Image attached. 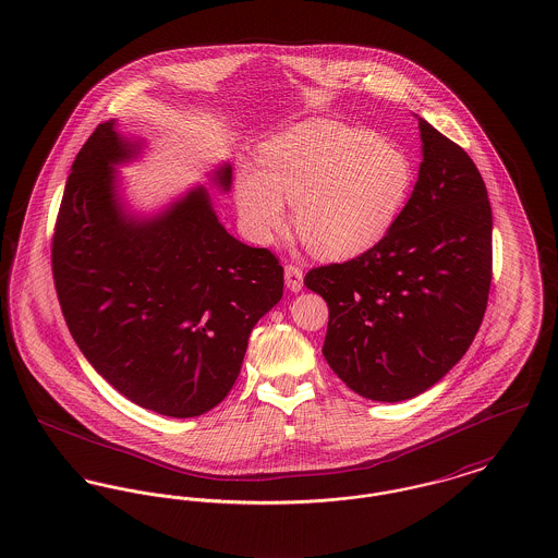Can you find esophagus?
I'll list each match as a JSON object with an SVG mask.
<instances>
[{"label":"esophagus","instance_id":"1","mask_svg":"<svg viewBox=\"0 0 558 558\" xmlns=\"http://www.w3.org/2000/svg\"><path fill=\"white\" fill-rule=\"evenodd\" d=\"M284 282H287V289L293 291V293H300L303 289V271H301L298 265H287L284 267Z\"/></svg>","mask_w":558,"mask_h":558}]
</instances>
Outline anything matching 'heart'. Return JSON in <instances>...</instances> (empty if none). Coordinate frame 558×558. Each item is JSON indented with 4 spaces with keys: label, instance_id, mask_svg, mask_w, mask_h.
I'll return each instance as SVG.
<instances>
[{
    "label": "heart",
    "instance_id": "b5f03b06",
    "mask_svg": "<svg viewBox=\"0 0 558 558\" xmlns=\"http://www.w3.org/2000/svg\"><path fill=\"white\" fill-rule=\"evenodd\" d=\"M260 166H242L235 202L246 233L269 244L287 225V202L301 240L323 258L363 255L403 213L414 163L369 129L305 121L260 148Z\"/></svg>",
    "mask_w": 558,
    "mask_h": 558
}]
</instances>
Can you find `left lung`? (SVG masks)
Listing matches in <instances>:
<instances>
[{
  "mask_svg": "<svg viewBox=\"0 0 558 558\" xmlns=\"http://www.w3.org/2000/svg\"><path fill=\"white\" fill-rule=\"evenodd\" d=\"M418 128V180L385 240L303 280L329 305V367L361 397L388 403L425 392L463 359L493 278L484 180L459 144L425 119Z\"/></svg>",
  "mask_w": 558,
  "mask_h": 558,
  "instance_id": "obj_1",
  "label": "left lung"
}]
</instances>
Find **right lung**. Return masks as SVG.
<instances>
[{
	"label": "right lung",
	"instance_id": "obj_1",
	"mask_svg": "<svg viewBox=\"0 0 558 558\" xmlns=\"http://www.w3.org/2000/svg\"><path fill=\"white\" fill-rule=\"evenodd\" d=\"M101 123L76 155L52 235V278L68 329L95 372L129 401L172 418L218 405L284 269L218 222L204 186L153 218L128 215L114 166L137 142ZM222 191L231 168L215 172Z\"/></svg>",
	"mask_w": 558,
	"mask_h": 558
}]
</instances>
